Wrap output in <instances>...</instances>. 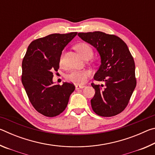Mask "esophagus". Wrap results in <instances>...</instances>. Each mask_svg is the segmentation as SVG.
Masks as SVG:
<instances>
[{
    "label": "esophagus",
    "mask_w": 155,
    "mask_h": 155,
    "mask_svg": "<svg viewBox=\"0 0 155 155\" xmlns=\"http://www.w3.org/2000/svg\"><path fill=\"white\" fill-rule=\"evenodd\" d=\"M85 87V85H76L75 88L76 90H78V89H83Z\"/></svg>",
    "instance_id": "obj_1"
}]
</instances>
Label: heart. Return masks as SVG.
Returning a JSON list of instances; mask_svg holds the SVG:
<instances>
[{
  "mask_svg": "<svg viewBox=\"0 0 155 155\" xmlns=\"http://www.w3.org/2000/svg\"><path fill=\"white\" fill-rule=\"evenodd\" d=\"M75 48L80 55L84 59L87 57H91L93 51L91 46L85 43H81L76 45ZM64 53L61 54L59 59V65H64ZM90 76V72L88 70H74L68 74L66 78L69 81L77 84H84Z\"/></svg>",
  "mask_w": 155,
  "mask_h": 155,
  "instance_id": "obj_1",
  "label": "heart"
}]
</instances>
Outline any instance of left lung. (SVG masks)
Listing matches in <instances>:
<instances>
[{
    "mask_svg": "<svg viewBox=\"0 0 155 155\" xmlns=\"http://www.w3.org/2000/svg\"><path fill=\"white\" fill-rule=\"evenodd\" d=\"M83 41L95 48L101 64L94 76L103 85L91 86L95 94L91 100L93 111L103 117L119 114L127 106L136 87L135 65L127 44L119 37L101 31L78 33Z\"/></svg>",
    "mask_w": 155,
    "mask_h": 155,
    "instance_id": "8db88e82",
    "label": "left lung"
}]
</instances>
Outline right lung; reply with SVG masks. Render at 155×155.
I'll return each mask as SVG.
<instances>
[{
    "label": "right lung",
    "mask_w": 155,
    "mask_h": 155,
    "mask_svg": "<svg viewBox=\"0 0 155 155\" xmlns=\"http://www.w3.org/2000/svg\"><path fill=\"white\" fill-rule=\"evenodd\" d=\"M77 34L54 33L37 39L28 46L23 59L22 85L34 108L45 116L54 117L64 111L75 90L70 83L54 85L52 78L59 68L63 50Z\"/></svg>",
    "instance_id": "right-lung-1"
}]
</instances>
